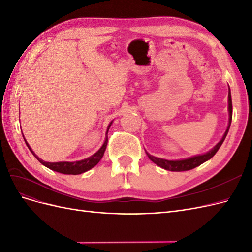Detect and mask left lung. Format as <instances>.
Returning a JSON list of instances; mask_svg holds the SVG:
<instances>
[{"instance_id":"obj_1","label":"left lung","mask_w":252,"mask_h":252,"mask_svg":"<svg viewBox=\"0 0 252 252\" xmlns=\"http://www.w3.org/2000/svg\"><path fill=\"white\" fill-rule=\"evenodd\" d=\"M228 111H229V123H228V127L226 129L222 140H220L212 149H210L208 152H206V154L194 156V157L184 158V159H178V161H170V159H165V158L154 157V156L149 155L148 152H146L148 158L158 166L162 167V168H164L166 170H169V171H186V170L193 169V168H195V167L200 166L201 164H203L206 161H208V159H210L213 156L217 154V151L220 149V145L223 144L228 131H229L231 120H232V102H231L230 88H229V93H228Z\"/></svg>"}]
</instances>
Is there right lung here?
I'll list each match as a JSON object with an SVG mask.
<instances>
[{"instance_id": "1", "label": "right lung", "mask_w": 252, "mask_h": 252, "mask_svg": "<svg viewBox=\"0 0 252 252\" xmlns=\"http://www.w3.org/2000/svg\"><path fill=\"white\" fill-rule=\"evenodd\" d=\"M112 124L111 123L108 125V128H107V133H108V130L109 128ZM106 133V134H107ZM24 138V136H23ZM107 142H108V139L106 138L104 144L102 145V147L98 149L94 155H93L91 157L87 158H84V159H81V161H77V162H56V163H50V162H45L43 161V159H41L39 157H37L34 152L32 151V149L30 148V146L28 145V143L26 142L25 140V143L27 145V147L29 148V150L32 151V154L36 158L37 161H39L41 164H43L44 166H46L47 168L53 170V171H57V172H60V173H64V174H81L83 172H85L89 169L93 168V167H94L98 162L101 161V158H103L104 156V152L106 150V146H107Z\"/></svg>"}]
</instances>
